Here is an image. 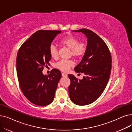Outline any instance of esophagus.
<instances>
[{"mask_svg":"<svg viewBox=\"0 0 132 132\" xmlns=\"http://www.w3.org/2000/svg\"><path fill=\"white\" fill-rule=\"evenodd\" d=\"M62 77H67V74H65V73H62Z\"/></svg>","mask_w":132,"mask_h":132,"instance_id":"34e87169","label":"esophagus"}]
</instances>
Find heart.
<instances>
[{
    "instance_id": "1",
    "label": "heart",
    "mask_w": 132,
    "mask_h": 132,
    "mask_svg": "<svg viewBox=\"0 0 132 132\" xmlns=\"http://www.w3.org/2000/svg\"><path fill=\"white\" fill-rule=\"evenodd\" d=\"M60 43L69 50H71V55L76 58H80L86 52L87 45L85 43L79 42L76 37L72 36H68L63 38ZM49 53L52 58L55 59L58 56V49L54 45H51L49 47ZM73 65L71 60H62L56 62L55 67L58 70L67 72Z\"/></svg>"
}]
</instances>
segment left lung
<instances>
[{"mask_svg":"<svg viewBox=\"0 0 132 132\" xmlns=\"http://www.w3.org/2000/svg\"><path fill=\"white\" fill-rule=\"evenodd\" d=\"M73 31L82 32L87 38L86 52L74 68L76 72L84 73L85 76L78 80L72 74L68 75L71 100L84 106L94 102L105 90L111 74L112 58L107 45L95 33L85 28Z\"/></svg>","mask_w":132,"mask_h":132,"instance_id":"left-lung-1","label":"left lung"}]
</instances>
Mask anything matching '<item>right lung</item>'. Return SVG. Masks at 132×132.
<instances>
[{
	"mask_svg": "<svg viewBox=\"0 0 132 132\" xmlns=\"http://www.w3.org/2000/svg\"><path fill=\"white\" fill-rule=\"evenodd\" d=\"M61 32L39 30L23 43L17 54L16 69L20 89L28 100L38 106H46L53 101L61 77L60 71L55 68L48 76L42 72L50 65L51 43Z\"/></svg>",
	"mask_w": 132,
	"mask_h": 132,
	"instance_id": "add662e5",
	"label": "right lung"
}]
</instances>
